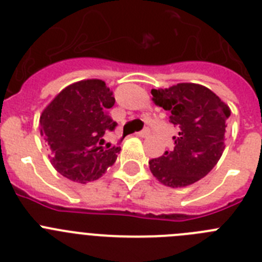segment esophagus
<instances>
[{
  "label": "esophagus",
  "instance_id": "34e87169",
  "mask_svg": "<svg viewBox=\"0 0 262 262\" xmlns=\"http://www.w3.org/2000/svg\"><path fill=\"white\" fill-rule=\"evenodd\" d=\"M136 135H138L139 138H145V136L149 135V129H148V128L143 129V131H140V133H138V134H136Z\"/></svg>",
  "mask_w": 262,
  "mask_h": 262
}]
</instances>
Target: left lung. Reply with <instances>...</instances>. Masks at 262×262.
<instances>
[{
	"label": "left lung",
	"instance_id": "obj_1",
	"mask_svg": "<svg viewBox=\"0 0 262 262\" xmlns=\"http://www.w3.org/2000/svg\"><path fill=\"white\" fill-rule=\"evenodd\" d=\"M155 105L169 111L178 128L173 151L149 161L154 177L169 187H185L211 172L224 151V134L231 110L209 88L181 82L152 89Z\"/></svg>",
	"mask_w": 262,
	"mask_h": 262
}]
</instances>
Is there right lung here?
I'll return each mask as SVG.
<instances>
[{"mask_svg":"<svg viewBox=\"0 0 262 262\" xmlns=\"http://www.w3.org/2000/svg\"><path fill=\"white\" fill-rule=\"evenodd\" d=\"M113 92L102 80L68 85L46 106L39 119L40 135L51 149V163L71 181L86 184L102 177L115 163L119 147H102L105 131L117 126L108 115Z\"/></svg>","mask_w":262,"mask_h":262,"instance_id":"right-lung-1","label":"right lung"}]
</instances>
